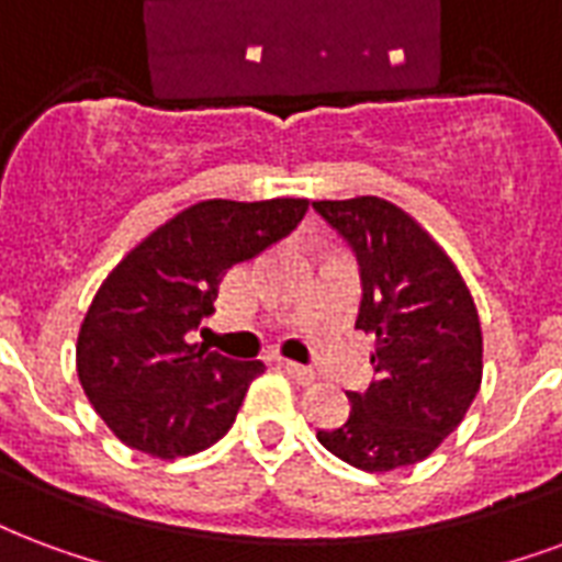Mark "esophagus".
Segmentation results:
<instances>
[{"instance_id": "1", "label": "esophagus", "mask_w": 562, "mask_h": 562, "mask_svg": "<svg viewBox=\"0 0 562 562\" xmlns=\"http://www.w3.org/2000/svg\"><path fill=\"white\" fill-rule=\"evenodd\" d=\"M277 366H280L285 375H292L294 381H297V384H303V386H310L315 378H318L313 369H306V366H301V363H292V360H277Z\"/></svg>"}]
</instances>
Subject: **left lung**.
<instances>
[{"instance_id": "obj_1", "label": "left lung", "mask_w": 562, "mask_h": 562, "mask_svg": "<svg viewBox=\"0 0 562 562\" xmlns=\"http://www.w3.org/2000/svg\"><path fill=\"white\" fill-rule=\"evenodd\" d=\"M360 261L357 327L375 336V381L348 393L351 414L318 431L351 468L417 464L459 429L482 384V327L468 282L408 211L378 196L313 202Z\"/></svg>"}]
</instances>
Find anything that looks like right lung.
<instances>
[{"mask_svg": "<svg viewBox=\"0 0 562 562\" xmlns=\"http://www.w3.org/2000/svg\"><path fill=\"white\" fill-rule=\"evenodd\" d=\"M310 199H205L178 211L124 256L91 301L77 336V375L115 438L151 459L217 443L261 360H232L190 342L214 313L220 282L238 261L285 238Z\"/></svg>", "mask_w": 562, "mask_h": 562, "instance_id": "add662e5", "label": "right lung"}]
</instances>
